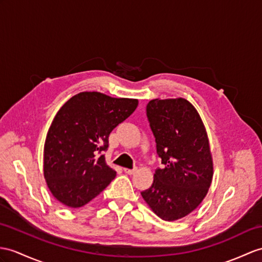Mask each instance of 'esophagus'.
Instances as JSON below:
<instances>
[{"instance_id": "1", "label": "esophagus", "mask_w": 262, "mask_h": 262, "mask_svg": "<svg viewBox=\"0 0 262 262\" xmlns=\"http://www.w3.org/2000/svg\"><path fill=\"white\" fill-rule=\"evenodd\" d=\"M137 171H138L137 167H135L133 169H126V168L124 169V172H125V173H127V174H135Z\"/></svg>"}]
</instances>
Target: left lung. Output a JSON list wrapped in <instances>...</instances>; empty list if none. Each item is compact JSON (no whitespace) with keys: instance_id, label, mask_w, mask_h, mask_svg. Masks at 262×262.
<instances>
[{"instance_id":"obj_1","label":"left lung","mask_w":262,"mask_h":262,"mask_svg":"<svg viewBox=\"0 0 262 262\" xmlns=\"http://www.w3.org/2000/svg\"><path fill=\"white\" fill-rule=\"evenodd\" d=\"M146 117L164 168L156 170L152 186L141 195L159 218L174 221L192 212L211 184L207 131L195 107L182 98L151 100Z\"/></svg>"}]
</instances>
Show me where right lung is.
Masks as SVG:
<instances>
[{"instance_id":"right-lung-1","label":"right lung","mask_w":262,"mask_h":262,"mask_svg":"<svg viewBox=\"0 0 262 262\" xmlns=\"http://www.w3.org/2000/svg\"><path fill=\"white\" fill-rule=\"evenodd\" d=\"M137 106V99L100 92H81L62 105L48 131L43 159L44 178L57 201L80 208L109 186L117 172L102 153L112 130Z\"/></svg>"}]
</instances>
